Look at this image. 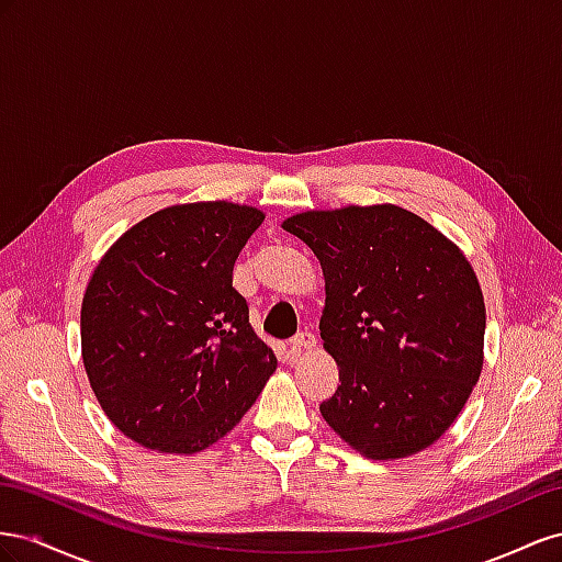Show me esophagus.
<instances>
[{
  "instance_id": "34e87169",
  "label": "esophagus",
  "mask_w": 562,
  "mask_h": 562,
  "mask_svg": "<svg viewBox=\"0 0 562 562\" xmlns=\"http://www.w3.org/2000/svg\"><path fill=\"white\" fill-rule=\"evenodd\" d=\"M292 348L294 350H311V348H315V344H317V339H315V334L313 331H308V329H303V331H299L296 336H292Z\"/></svg>"
}]
</instances>
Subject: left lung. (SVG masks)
Listing matches in <instances>:
<instances>
[{"instance_id": "8db88e82", "label": "left lung", "mask_w": 562, "mask_h": 562, "mask_svg": "<svg viewBox=\"0 0 562 562\" xmlns=\"http://www.w3.org/2000/svg\"><path fill=\"white\" fill-rule=\"evenodd\" d=\"M323 266V346L339 389L319 405L370 459L426 450L454 424L483 370L485 301L461 249L395 204L290 216Z\"/></svg>"}]
</instances>
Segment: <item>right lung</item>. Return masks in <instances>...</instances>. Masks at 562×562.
<instances>
[{
	"mask_svg": "<svg viewBox=\"0 0 562 562\" xmlns=\"http://www.w3.org/2000/svg\"><path fill=\"white\" fill-rule=\"evenodd\" d=\"M263 212L233 202L159 210L95 266L82 299V360L126 438L195 454L231 432L278 360L249 325L233 266Z\"/></svg>",
	"mask_w": 562,
	"mask_h": 562,
	"instance_id": "right-lung-1",
	"label": "right lung"
}]
</instances>
